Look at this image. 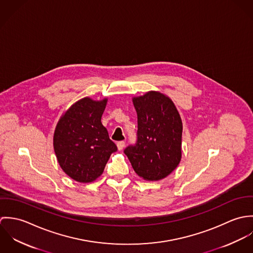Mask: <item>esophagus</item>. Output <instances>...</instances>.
Wrapping results in <instances>:
<instances>
[{
	"label": "esophagus",
	"mask_w": 253,
	"mask_h": 253,
	"mask_svg": "<svg viewBox=\"0 0 253 253\" xmlns=\"http://www.w3.org/2000/svg\"><path fill=\"white\" fill-rule=\"evenodd\" d=\"M125 141H119L118 143H117V146H118V149L121 151V150H123L124 149V147H125Z\"/></svg>",
	"instance_id": "obj_1"
}]
</instances>
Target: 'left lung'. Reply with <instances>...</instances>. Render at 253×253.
<instances>
[{
  "label": "left lung",
  "mask_w": 253,
  "mask_h": 253,
  "mask_svg": "<svg viewBox=\"0 0 253 253\" xmlns=\"http://www.w3.org/2000/svg\"><path fill=\"white\" fill-rule=\"evenodd\" d=\"M133 105L137 113L136 142L128 145L124 153L140 177L161 180L180 163L179 113L169 97L157 91L133 98Z\"/></svg>",
  "instance_id": "obj_1"
}]
</instances>
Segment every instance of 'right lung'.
Segmentation results:
<instances>
[{"label":"right lung","mask_w":253,"mask_h":253,"mask_svg":"<svg viewBox=\"0 0 253 253\" xmlns=\"http://www.w3.org/2000/svg\"><path fill=\"white\" fill-rule=\"evenodd\" d=\"M106 103V98H83L68 109L56 126L54 152L63 171L74 180H95L102 174L111 154L118 150L101 123Z\"/></svg>","instance_id":"add662e5"}]
</instances>
